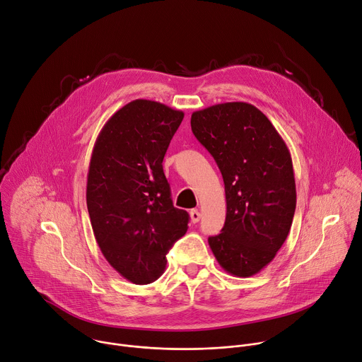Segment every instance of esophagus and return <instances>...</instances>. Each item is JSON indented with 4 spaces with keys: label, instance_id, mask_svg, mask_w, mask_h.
I'll use <instances>...</instances> for the list:
<instances>
[{
    "label": "esophagus",
    "instance_id": "obj_1",
    "mask_svg": "<svg viewBox=\"0 0 362 362\" xmlns=\"http://www.w3.org/2000/svg\"><path fill=\"white\" fill-rule=\"evenodd\" d=\"M190 221H192L193 223H197V222L200 221V212L196 211V209H192V211H190Z\"/></svg>",
    "mask_w": 362,
    "mask_h": 362
}]
</instances>
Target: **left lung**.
<instances>
[{"mask_svg":"<svg viewBox=\"0 0 362 362\" xmlns=\"http://www.w3.org/2000/svg\"><path fill=\"white\" fill-rule=\"evenodd\" d=\"M194 137L225 183L226 219L208 239L219 265L239 278L261 272L284 245L296 208L291 153L269 119L243 101L194 112Z\"/></svg>","mask_w":362,"mask_h":362,"instance_id":"left-lung-1","label":"left lung"}]
</instances>
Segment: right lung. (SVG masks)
<instances>
[{
  "mask_svg": "<svg viewBox=\"0 0 362 362\" xmlns=\"http://www.w3.org/2000/svg\"><path fill=\"white\" fill-rule=\"evenodd\" d=\"M185 113L133 100L103 126L87 175V209L97 245L127 281L144 285L166 268V253L189 223L173 206L163 158Z\"/></svg>",
  "mask_w": 362,
  "mask_h": 362,
  "instance_id": "right-lung-1",
  "label": "right lung"
}]
</instances>
